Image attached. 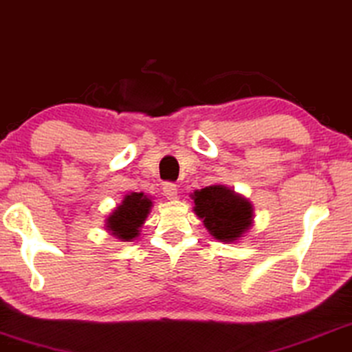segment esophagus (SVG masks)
<instances>
[{
    "label": "esophagus",
    "instance_id": "esophagus-1",
    "mask_svg": "<svg viewBox=\"0 0 352 352\" xmlns=\"http://www.w3.org/2000/svg\"><path fill=\"white\" fill-rule=\"evenodd\" d=\"M163 195H165L168 200H176L177 199L176 184H173V182H165V184H163Z\"/></svg>",
    "mask_w": 352,
    "mask_h": 352
}]
</instances>
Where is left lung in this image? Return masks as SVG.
Listing matches in <instances>:
<instances>
[{"label":"left lung","instance_id":"obj_1","mask_svg":"<svg viewBox=\"0 0 352 352\" xmlns=\"http://www.w3.org/2000/svg\"><path fill=\"white\" fill-rule=\"evenodd\" d=\"M194 211L205 228L221 242H235L252 228L253 206L226 186H208L195 190Z\"/></svg>","mask_w":352,"mask_h":352}]
</instances>
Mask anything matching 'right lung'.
<instances>
[{
	"label": "right lung",
	"mask_w": 352,
	"mask_h": 352,
	"mask_svg": "<svg viewBox=\"0 0 352 352\" xmlns=\"http://www.w3.org/2000/svg\"><path fill=\"white\" fill-rule=\"evenodd\" d=\"M151 208L152 201L142 192L124 195L122 204L112 211V214H109L107 223H105L107 230L122 242H131L139 235V229L146 223Z\"/></svg>",
	"instance_id": "obj_1"
}]
</instances>
